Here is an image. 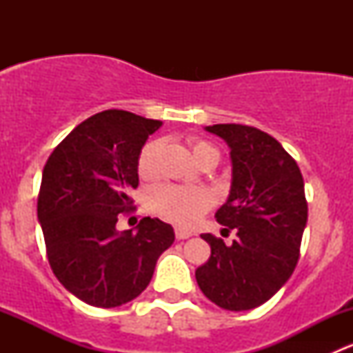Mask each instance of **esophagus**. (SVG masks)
Listing matches in <instances>:
<instances>
[{
    "label": "esophagus",
    "instance_id": "obj_1",
    "mask_svg": "<svg viewBox=\"0 0 353 353\" xmlns=\"http://www.w3.org/2000/svg\"><path fill=\"white\" fill-rule=\"evenodd\" d=\"M191 236H193V232H191V230L176 227V237H177V239H188V237H191Z\"/></svg>",
    "mask_w": 353,
    "mask_h": 353
}]
</instances>
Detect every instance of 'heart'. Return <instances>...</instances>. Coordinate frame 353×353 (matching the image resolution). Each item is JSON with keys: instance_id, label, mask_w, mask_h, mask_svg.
Returning <instances> with one entry per match:
<instances>
[{"instance_id": "heart-1", "label": "heart", "mask_w": 353, "mask_h": 353, "mask_svg": "<svg viewBox=\"0 0 353 353\" xmlns=\"http://www.w3.org/2000/svg\"><path fill=\"white\" fill-rule=\"evenodd\" d=\"M159 141H148L141 148L138 157V174L143 179H150L157 172V155H159ZM194 160L201 163L213 160L219 162V150L208 141L194 140L191 143ZM212 194L208 190L198 186H177V184H159L152 188L148 193V205L152 212L160 215L169 222L177 225H191L194 223L206 210L212 206Z\"/></svg>"}]
</instances>
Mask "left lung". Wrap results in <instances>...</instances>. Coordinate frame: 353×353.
I'll use <instances>...</instances> for the list:
<instances>
[{"label": "left lung", "instance_id": "left-lung-1", "mask_svg": "<svg viewBox=\"0 0 353 353\" xmlns=\"http://www.w3.org/2000/svg\"><path fill=\"white\" fill-rule=\"evenodd\" d=\"M205 131L230 148L232 181L216 222L236 229L227 245L212 234L203 239L210 259L196 270L203 294L227 311L265 304L294 273L307 223L304 179L297 162L273 137L243 124H213Z\"/></svg>", "mask_w": 353, "mask_h": 353}]
</instances>
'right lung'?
Returning <instances> with one entry per match:
<instances>
[{"instance_id": "right-lung-1", "label": "right lung", "mask_w": 353, "mask_h": 353, "mask_svg": "<svg viewBox=\"0 0 353 353\" xmlns=\"http://www.w3.org/2000/svg\"><path fill=\"white\" fill-rule=\"evenodd\" d=\"M162 121L110 109L88 117L54 148L42 170L37 219L48 259L68 292L95 307L133 301L150 283L174 229L145 216L116 229L138 188V157Z\"/></svg>"}]
</instances>
